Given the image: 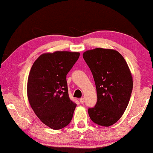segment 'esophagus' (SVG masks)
Masks as SVG:
<instances>
[{
    "mask_svg": "<svg viewBox=\"0 0 153 153\" xmlns=\"http://www.w3.org/2000/svg\"><path fill=\"white\" fill-rule=\"evenodd\" d=\"M80 102L81 104H83L85 102V99H84V97H81V98H80Z\"/></svg>",
    "mask_w": 153,
    "mask_h": 153,
    "instance_id": "34e87169",
    "label": "esophagus"
}]
</instances>
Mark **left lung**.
<instances>
[{"label":"left lung","mask_w":153,"mask_h":153,"mask_svg":"<svg viewBox=\"0 0 153 153\" xmlns=\"http://www.w3.org/2000/svg\"><path fill=\"white\" fill-rule=\"evenodd\" d=\"M97 91V102L88 108L91 120L103 127L116 123L124 114L133 88L128 65L116 50L96 48L83 52Z\"/></svg>","instance_id":"left-lung-1"}]
</instances>
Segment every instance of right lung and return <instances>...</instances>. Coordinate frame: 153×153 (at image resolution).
<instances>
[{
    "label": "right lung",
    "mask_w": 153,
    "mask_h": 153,
    "mask_svg": "<svg viewBox=\"0 0 153 153\" xmlns=\"http://www.w3.org/2000/svg\"><path fill=\"white\" fill-rule=\"evenodd\" d=\"M80 56L79 52L45 53L31 67L27 83L29 104L44 124L60 129L70 124L76 104L68 94L66 75Z\"/></svg>",
    "instance_id": "right-lung-1"
}]
</instances>
